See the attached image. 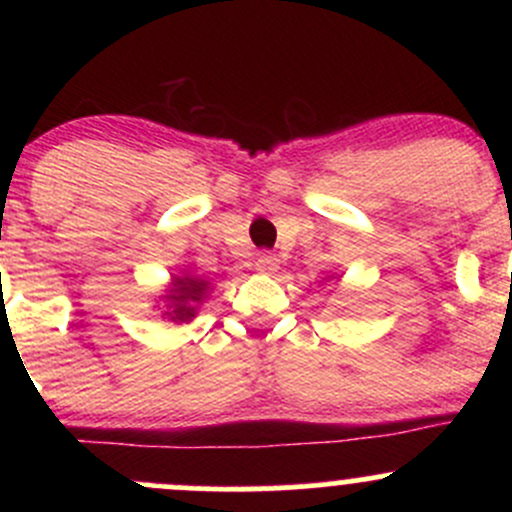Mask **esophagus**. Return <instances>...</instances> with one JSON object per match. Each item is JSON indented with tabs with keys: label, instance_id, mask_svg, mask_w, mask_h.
<instances>
[{
	"label": "esophagus",
	"instance_id": "obj_1",
	"mask_svg": "<svg viewBox=\"0 0 512 512\" xmlns=\"http://www.w3.org/2000/svg\"><path fill=\"white\" fill-rule=\"evenodd\" d=\"M255 267L262 272V275H275V272L280 270V257L272 255V252H260V255H257Z\"/></svg>",
	"mask_w": 512,
	"mask_h": 512
}]
</instances>
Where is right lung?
Here are the masks:
<instances>
[{
  "instance_id": "right-lung-1",
  "label": "right lung",
  "mask_w": 512,
  "mask_h": 512,
  "mask_svg": "<svg viewBox=\"0 0 512 512\" xmlns=\"http://www.w3.org/2000/svg\"><path fill=\"white\" fill-rule=\"evenodd\" d=\"M208 289H210V282L203 280V277L175 275L173 282H170L168 294H163L165 299L163 317H168L170 322L175 324L190 322V319L195 317V312H198V304L208 297Z\"/></svg>"
}]
</instances>
